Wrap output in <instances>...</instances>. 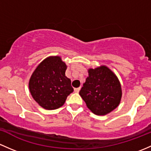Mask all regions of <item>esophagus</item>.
<instances>
[{"label":"esophagus","instance_id":"34e87169","mask_svg":"<svg viewBox=\"0 0 151 151\" xmlns=\"http://www.w3.org/2000/svg\"><path fill=\"white\" fill-rule=\"evenodd\" d=\"M80 89H81V88H76L74 89V91H75L76 93H78L79 91H80Z\"/></svg>","mask_w":151,"mask_h":151}]
</instances>
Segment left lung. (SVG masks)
<instances>
[{
  "label": "left lung",
  "mask_w": 151,
  "mask_h": 151,
  "mask_svg": "<svg viewBox=\"0 0 151 151\" xmlns=\"http://www.w3.org/2000/svg\"><path fill=\"white\" fill-rule=\"evenodd\" d=\"M88 73L79 94L93 113L97 116L108 114L121 102L122 90L120 81L105 65L89 68Z\"/></svg>",
  "instance_id": "left-lung-1"
}]
</instances>
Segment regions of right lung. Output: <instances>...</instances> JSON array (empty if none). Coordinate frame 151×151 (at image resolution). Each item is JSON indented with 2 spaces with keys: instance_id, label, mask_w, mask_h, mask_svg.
Returning a JSON list of instances; mask_svg holds the SVG:
<instances>
[{
  "instance_id": "obj_1",
  "label": "right lung",
  "mask_w": 151,
  "mask_h": 151,
  "mask_svg": "<svg viewBox=\"0 0 151 151\" xmlns=\"http://www.w3.org/2000/svg\"><path fill=\"white\" fill-rule=\"evenodd\" d=\"M67 65L60 56L46 57L37 66L29 81L34 100L46 110H55L65 104L73 91L71 81L65 76Z\"/></svg>"
}]
</instances>
